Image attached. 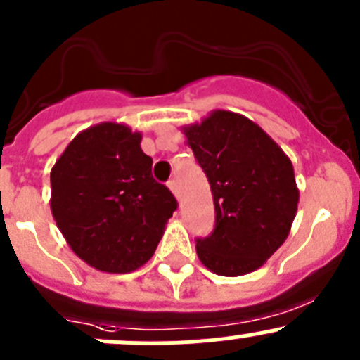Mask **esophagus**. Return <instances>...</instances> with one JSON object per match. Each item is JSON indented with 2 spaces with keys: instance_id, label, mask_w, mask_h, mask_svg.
Instances as JSON below:
<instances>
[{
  "instance_id": "obj_1",
  "label": "esophagus",
  "mask_w": 360,
  "mask_h": 360,
  "mask_svg": "<svg viewBox=\"0 0 360 360\" xmlns=\"http://www.w3.org/2000/svg\"><path fill=\"white\" fill-rule=\"evenodd\" d=\"M167 186H169V190L172 191L174 193V197H177V195H179V188H177V183L174 179H170L169 183H167Z\"/></svg>"
}]
</instances>
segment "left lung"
<instances>
[{
    "label": "left lung",
    "mask_w": 360,
    "mask_h": 360,
    "mask_svg": "<svg viewBox=\"0 0 360 360\" xmlns=\"http://www.w3.org/2000/svg\"><path fill=\"white\" fill-rule=\"evenodd\" d=\"M183 134L216 211L211 236L197 239L198 258L219 276L253 273L285 243L297 212L290 158L257 123L230 110H212Z\"/></svg>",
    "instance_id": "obj_1"
}]
</instances>
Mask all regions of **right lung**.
Wrapping results in <instances>:
<instances>
[{
	"mask_svg": "<svg viewBox=\"0 0 360 360\" xmlns=\"http://www.w3.org/2000/svg\"><path fill=\"white\" fill-rule=\"evenodd\" d=\"M141 141V131L105 121L77 134L51 170L56 225L73 253L103 273L144 265L177 207L153 179Z\"/></svg>",
	"mask_w": 360,
	"mask_h": 360,
	"instance_id": "add662e5",
	"label": "right lung"
}]
</instances>
